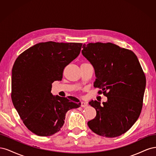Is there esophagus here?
<instances>
[{"mask_svg": "<svg viewBox=\"0 0 156 156\" xmlns=\"http://www.w3.org/2000/svg\"><path fill=\"white\" fill-rule=\"evenodd\" d=\"M81 106L82 107H86L87 106H88V103L86 102V101H82V102H81Z\"/></svg>", "mask_w": 156, "mask_h": 156, "instance_id": "34e87169", "label": "esophagus"}]
</instances>
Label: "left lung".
<instances>
[{"label":"left lung","mask_w":156,"mask_h":156,"mask_svg":"<svg viewBox=\"0 0 156 156\" xmlns=\"http://www.w3.org/2000/svg\"><path fill=\"white\" fill-rule=\"evenodd\" d=\"M82 53L95 69L94 87L107 101L89 102L96 111L95 119L88 122L94 133L105 137L125 133L140 116L143 108L146 77L133 51L112 43L84 44Z\"/></svg>","instance_id":"obj_1"}]
</instances>
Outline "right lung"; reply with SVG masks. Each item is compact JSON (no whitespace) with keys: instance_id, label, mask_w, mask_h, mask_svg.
<instances>
[{"instance_id":"add662e5","label":"right lung","mask_w":156,"mask_h":156,"mask_svg":"<svg viewBox=\"0 0 156 156\" xmlns=\"http://www.w3.org/2000/svg\"><path fill=\"white\" fill-rule=\"evenodd\" d=\"M81 43L41 42L19 55L12 75L11 98L21 119L33 133L51 136L64 124L66 112L80 107L77 98L54 96L52 83L61 81L65 67L76 58Z\"/></svg>"}]
</instances>
